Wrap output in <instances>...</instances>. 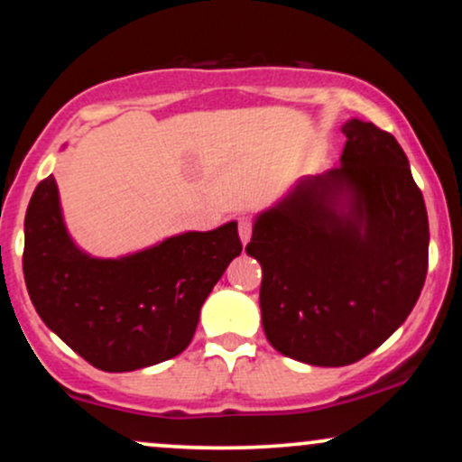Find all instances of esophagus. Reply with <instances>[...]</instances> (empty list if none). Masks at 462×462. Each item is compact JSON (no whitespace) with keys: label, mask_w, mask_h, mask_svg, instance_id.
I'll return each instance as SVG.
<instances>
[{"label":"esophagus","mask_w":462,"mask_h":462,"mask_svg":"<svg viewBox=\"0 0 462 462\" xmlns=\"http://www.w3.org/2000/svg\"><path fill=\"white\" fill-rule=\"evenodd\" d=\"M238 236H241L243 245H247L249 238H252V219L249 217H241L238 219Z\"/></svg>","instance_id":"34e87169"}]
</instances>
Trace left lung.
Segmentation results:
<instances>
[{"mask_svg": "<svg viewBox=\"0 0 462 462\" xmlns=\"http://www.w3.org/2000/svg\"><path fill=\"white\" fill-rule=\"evenodd\" d=\"M341 167L298 180L254 219L267 341L284 356L343 367L380 347L417 304L428 213L393 134L349 119Z\"/></svg>", "mask_w": 462, "mask_h": 462, "instance_id": "8db88e82", "label": "left lung"}]
</instances>
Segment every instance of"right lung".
<instances>
[{
	"label": "right lung",
	"instance_id": "add662e5",
	"mask_svg": "<svg viewBox=\"0 0 462 462\" xmlns=\"http://www.w3.org/2000/svg\"><path fill=\"white\" fill-rule=\"evenodd\" d=\"M241 249L236 221H227L128 256L95 258L69 235L50 176L25 213L23 275L45 326L93 367L116 374L182 354L201 304Z\"/></svg>",
	"mask_w": 462,
	"mask_h": 462
}]
</instances>
